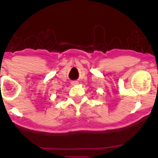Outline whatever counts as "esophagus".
I'll return each mask as SVG.
<instances>
[{
	"label": "esophagus",
	"instance_id": "1",
	"mask_svg": "<svg viewBox=\"0 0 158 158\" xmlns=\"http://www.w3.org/2000/svg\"><path fill=\"white\" fill-rule=\"evenodd\" d=\"M77 83H78V82H77V81H73V82H71V84L73 85H77Z\"/></svg>",
	"mask_w": 158,
	"mask_h": 158
}]
</instances>
